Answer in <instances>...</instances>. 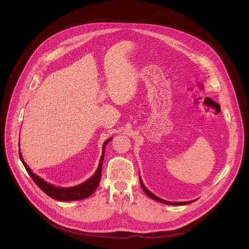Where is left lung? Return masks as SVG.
I'll use <instances>...</instances> for the list:
<instances>
[{"label":"left lung","instance_id":"obj_1","mask_svg":"<svg viewBox=\"0 0 249 249\" xmlns=\"http://www.w3.org/2000/svg\"><path fill=\"white\" fill-rule=\"evenodd\" d=\"M140 182H141V186H142V188H143L144 192H145L150 198H152V199H154V200H157V201H159V202H160V203H164V204H166V205H186V204H190V203L196 201V200H193V201H188V202H168V201H165V200H163V199H161V198L156 196V195L153 194L149 189H147L146 186L144 185L143 181H142L141 177H140Z\"/></svg>","mask_w":249,"mask_h":249}]
</instances>
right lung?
<instances>
[{
    "label": "right lung",
    "instance_id": "obj_1",
    "mask_svg": "<svg viewBox=\"0 0 249 249\" xmlns=\"http://www.w3.org/2000/svg\"><path fill=\"white\" fill-rule=\"evenodd\" d=\"M111 141V138L106 140L103 144L102 147V155L99 160V164L97 167V170L95 171V173L89 178L87 181H85L84 183L77 185V186H73V187H68V188H62V187H57L54 186L48 182H46L45 180H43L41 177H39L38 175H36L35 173H33L31 171V169L27 166V164L24 162L21 153L19 151V158L20 160L23 164V166L25 167L26 171L28 172V174L30 175V177L32 178V180L36 183V185L44 192L46 193L49 197L58 200V201H76V200H82V199H86L88 197H89L97 188L99 181H100V177H101V167H102V162H103V159H104V153H105V147L107 145L109 142Z\"/></svg>",
    "mask_w": 249,
    "mask_h": 249
}]
</instances>
